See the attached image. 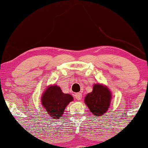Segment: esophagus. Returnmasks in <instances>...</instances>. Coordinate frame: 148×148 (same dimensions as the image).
Wrapping results in <instances>:
<instances>
[{
  "mask_svg": "<svg viewBox=\"0 0 148 148\" xmlns=\"http://www.w3.org/2000/svg\"><path fill=\"white\" fill-rule=\"evenodd\" d=\"M75 97L77 100H81V99H82V93H80V92L76 93L75 95Z\"/></svg>",
  "mask_w": 148,
  "mask_h": 148,
  "instance_id": "obj_1",
  "label": "esophagus"
}]
</instances>
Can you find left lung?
<instances>
[{
  "instance_id": "left-lung-1",
  "label": "left lung",
  "mask_w": 148,
  "mask_h": 148,
  "mask_svg": "<svg viewBox=\"0 0 148 148\" xmlns=\"http://www.w3.org/2000/svg\"><path fill=\"white\" fill-rule=\"evenodd\" d=\"M112 99V92L109 87L103 84L95 83L92 91L85 96L84 101L92 115L99 117L109 110Z\"/></svg>"
}]
</instances>
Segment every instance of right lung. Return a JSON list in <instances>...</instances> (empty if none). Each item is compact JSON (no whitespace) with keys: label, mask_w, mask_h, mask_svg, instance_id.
<instances>
[{"label":"right lung","mask_w":148,"mask_h":148,"mask_svg":"<svg viewBox=\"0 0 148 148\" xmlns=\"http://www.w3.org/2000/svg\"><path fill=\"white\" fill-rule=\"evenodd\" d=\"M73 97L69 94L63 93L61 87L51 85L45 89L41 97V102L47 114L52 119H59L63 116L66 107Z\"/></svg>","instance_id":"1"}]
</instances>
